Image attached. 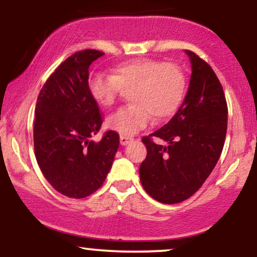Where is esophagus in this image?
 <instances>
[{"mask_svg": "<svg viewBox=\"0 0 257 257\" xmlns=\"http://www.w3.org/2000/svg\"><path fill=\"white\" fill-rule=\"evenodd\" d=\"M134 140V138L133 137H129V135H120L119 137V141H120V145H128L129 143H132V141Z\"/></svg>", "mask_w": 257, "mask_h": 257, "instance_id": "obj_1", "label": "esophagus"}]
</instances>
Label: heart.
Returning <instances> with one entry per match:
<instances>
[{
	"label": "heart",
	"instance_id": "b5f03b06",
	"mask_svg": "<svg viewBox=\"0 0 257 257\" xmlns=\"http://www.w3.org/2000/svg\"><path fill=\"white\" fill-rule=\"evenodd\" d=\"M187 79L181 67L155 60L134 59L118 64L112 75L91 76L88 81L90 96L104 107L116 102L122 89H128L131 104L119 107L106 118V125L123 135H132L156 120L173 116L185 98Z\"/></svg>",
	"mask_w": 257,
	"mask_h": 257
}]
</instances>
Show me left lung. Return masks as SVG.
Instances as JSON below:
<instances>
[{
  "mask_svg": "<svg viewBox=\"0 0 257 257\" xmlns=\"http://www.w3.org/2000/svg\"><path fill=\"white\" fill-rule=\"evenodd\" d=\"M186 53L192 75L184 102L166 125L143 138L147 156L139 170L141 185L164 204L184 202L202 187L219 161L227 132L228 110L216 73L196 53Z\"/></svg>",
  "mask_w": 257,
  "mask_h": 257,
  "instance_id": "8db88e82",
  "label": "left lung"
}]
</instances>
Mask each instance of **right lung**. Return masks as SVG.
Segmentation results:
<instances>
[{"mask_svg": "<svg viewBox=\"0 0 257 257\" xmlns=\"http://www.w3.org/2000/svg\"><path fill=\"white\" fill-rule=\"evenodd\" d=\"M104 55L95 49L76 52L49 76L35 107L34 146L41 172L59 193L84 198L101 187L119 146V135L104 133L98 102L88 89L89 66Z\"/></svg>", "mask_w": 257, "mask_h": 257, "instance_id": "1", "label": "right lung"}]
</instances>
